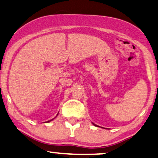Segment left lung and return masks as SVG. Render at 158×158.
<instances>
[{"mask_svg": "<svg viewBox=\"0 0 158 158\" xmlns=\"http://www.w3.org/2000/svg\"><path fill=\"white\" fill-rule=\"evenodd\" d=\"M93 125H94V126H96V127H98V126H97V125H95V124H94V123H93Z\"/></svg>", "mask_w": 158, "mask_h": 158, "instance_id": "left-lung-1", "label": "left lung"}]
</instances>
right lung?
Masks as SVG:
<instances>
[{"label": "right lung", "mask_w": 158, "mask_h": 158, "mask_svg": "<svg viewBox=\"0 0 158 158\" xmlns=\"http://www.w3.org/2000/svg\"><path fill=\"white\" fill-rule=\"evenodd\" d=\"M57 115H58V114H57ZM57 115H56V116H57ZM52 120H53V119H52V120H50V121H47V122H50V121H52Z\"/></svg>", "instance_id": "1"}]
</instances>
